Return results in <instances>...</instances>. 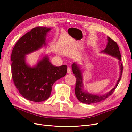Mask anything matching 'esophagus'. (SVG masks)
Wrapping results in <instances>:
<instances>
[{
  "mask_svg": "<svg viewBox=\"0 0 132 132\" xmlns=\"http://www.w3.org/2000/svg\"><path fill=\"white\" fill-rule=\"evenodd\" d=\"M71 72H72V71H71V70L70 68V67L68 68H67V73L68 74H71Z\"/></svg>",
  "mask_w": 132,
  "mask_h": 132,
  "instance_id": "1",
  "label": "esophagus"
}]
</instances>
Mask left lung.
<instances>
[{"label": "left lung", "instance_id": "left-lung-1", "mask_svg": "<svg viewBox=\"0 0 132 132\" xmlns=\"http://www.w3.org/2000/svg\"><path fill=\"white\" fill-rule=\"evenodd\" d=\"M107 41L108 42L105 49L101 51V53L111 55V56L118 59L119 70H120L118 80L117 81V82L113 88L105 94L97 95L89 93L88 92L84 89V87L82 74L83 70L81 69L78 63L74 62L71 65V68H72L73 74H74V76L77 78L76 79L75 83V94L78 100L82 103H87V104H91V103L100 102L106 99L111 95L112 94L121 79L123 68V65L122 64V63H121V56L118 46L117 43L113 41L109 37H107Z\"/></svg>", "mask_w": 132, "mask_h": 132}]
</instances>
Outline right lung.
Masks as SVG:
<instances>
[{"label": "right lung", "instance_id": "add662e5", "mask_svg": "<svg viewBox=\"0 0 132 132\" xmlns=\"http://www.w3.org/2000/svg\"><path fill=\"white\" fill-rule=\"evenodd\" d=\"M51 28L38 26L22 36L12 51V78L23 97L34 102H41L51 95L52 87L57 80L67 74V66L53 65L48 54H44L36 64L30 66L26 55L47 47L46 37Z\"/></svg>", "mask_w": 132, "mask_h": 132}]
</instances>
